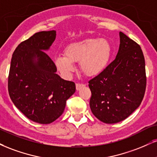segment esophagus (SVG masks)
<instances>
[{
    "label": "esophagus",
    "instance_id": "obj_1",
    "mask_svg": "<svg viewBox=\"0 0 157 157\" xmlns=\"http://www.w3.org/2000/svg\"><path fill=\"white\" fill-rule=\"evenodd\" d=\"M85 85L84 84H80V83H77L76 84V89L77 90H79L80 88H82V87H84Z\"/></svg>",
    "mask_w": 157,
    "mask_h": 157
}]
</instances>
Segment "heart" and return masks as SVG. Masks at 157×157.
Masks as SVG:
<instances>
[{"instance_id":"1","label":"heart","mask_w":157,"mask_h":157,"mask_svg":"<svg viewBox=\"0 0 157 157\" xmlns=\"http://www.w3.org/2000/svg\"><path fill=\"white\" fill-rule=\"evenodd\" d=\"M112 48L105 39H86L69 44L64 54L55 58V65L59 72L69 77L75 71V63L80 61L81 70L87 76L99 75L106 69Z\"/></svg>"}]
</instances>
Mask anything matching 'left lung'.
Listing matches in <instances>:
<instances>
[{"instance_id":"1","label":"left lung","mask_w":157,"mask_h":157,"mask_svg":"<svg viewBox=\"0 0 157 157\" xmlns=\"http://www.w3.org/2000/svg\"><path fill=\"white\" fill-rule=\"evenodd\" d=\"M115 60L88 82L93 114L105 124L122 121L140 105L146 87L140 47L122 32Z\"/></svg>"}]
</instances>
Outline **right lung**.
<instances>
[{
	"label": "right lung",
	"mask_w": 157,
	"mask_h": 157,
	"mask_svg": "<svg viewBox=\"0 0 157 157\" xmlns=\"http://www.w3.org/2000/svg\"><path fill=\"white\" fill-rule=\"evenodd\" d=\"M56 31L36 33L15 49L11 60L8 89L11 99L28 119L41 124L63 114L67 100L76 87L56 74L57 68L46 53Z\"/></svg>",
	"instance_id": "right-lung-1"
}]
</instances>
